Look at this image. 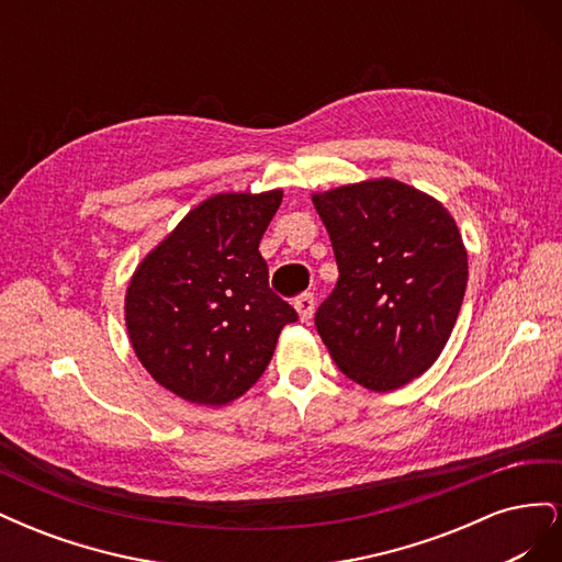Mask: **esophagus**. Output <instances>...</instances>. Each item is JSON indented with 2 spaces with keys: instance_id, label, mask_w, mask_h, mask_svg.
<instances>
[{
  "instance_id": "obj_1",
  "label": "esophagus",
  "mask_w": 562,
  "mask_h": 562,
  "mask_svg": "<svg viewBox=\"0 0 562 562\" xmlns=\"http://www.w3.org/2000/svg\"><path fill=\"white\" fill-rule=\"evenodd\" d=\"M314 304H316V300H314L312 293H304V295H300V297L295 300V310H297L302 323H310V321H312Z\"/></svg>"
}]
</instances>
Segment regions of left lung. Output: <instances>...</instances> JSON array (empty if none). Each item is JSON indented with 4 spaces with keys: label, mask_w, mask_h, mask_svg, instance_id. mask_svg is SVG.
Returning <instances> with one entry per match:
<instances>
[{
    "label": "left lung",
    "mask_w": 562,
    "mask_h": 562,
    "mask_svg": "<svg viewBox=\"0 0 562 562\" xmlns=\"http://www.w3.org/2000/svg\"><path fill=\"white\" fill-rule=\"evenodd\" d=\"M339 279L314 323L333 361L370 391H394L443 351L467 291L462 234L443 203L378 178L312 194Z\"/></svg>",
    "instance_id": "left-lung-1"
}]
</instances>
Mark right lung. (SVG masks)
<instances>
[{
	"instance_id": "obj_1",
	"label": "right lung",
	"mask_w": 562,
	"mask_h": 562,
	"mask_svg": "<svg viewBox=\"0 0 562 562\" xmlns=\"http://www.w3.org/2000/svg\"><path fill=\"white\" fill-rule=\"evenodd\" d=\"M283 192L201 201L147 252L126 291L135 356L164 389L227 405L260 380L297 312L269 288L260 239Z\"/></svg>"
}]
</instances>
